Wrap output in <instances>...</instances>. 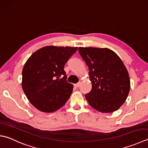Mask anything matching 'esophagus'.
<instances>
[{"instance_id":"esophagus-1","label":"esophagus","mask_w":148,"mask_h":148,"mask_svg":"<svg viewBox=\"0 0 148 148\" xmlns=\"http://www.w3.org/2000/svg\"><path fill=\"white\" fill-rule=\"evenodd\" d=\"M80 85H81V82H79V83H77L76 84H74V86H76V87H79Z\"/></svg>"}]
</instances>
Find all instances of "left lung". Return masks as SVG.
<instances>
[{
	"instance_id": "1",
	"label": "left lung",
	"mask_w": 148,
	"mask_h": 148,
	"mask_svg": "<svg viewBox=\"0 0 148 148\" xmlns=\"http://www.w3.org/2000/svg\"><path fill=\"white\" fill-rule=\"evenodd\" d=\"M89 69L92 88L85 94L92 108L103 113L116 111L130 90L128 72L118 55L108 48H78Z\"/></svg>"
}]
</instances>
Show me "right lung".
Instances as JSON below:
<instances>
[{
    "label": "right lung",
    "instance_id": "add662e5",
    "mask_svg": "<svg viewBox=\"0 0 148 148\" xmlns=\"http://www.w3.org/2000/svg\"><path fill=\"white\" fill-rule=\"evenodd\" d=\"M77 47L45 46L29 58L22 70V86L38 110H58L68 101L73 85L66 82L64 66Z\"/></svg>",
    "mask_w": 148,
    "mask_h": 148
}]
</instances>
